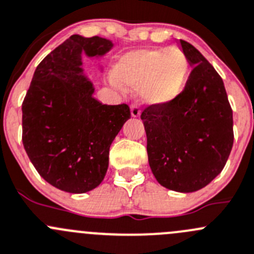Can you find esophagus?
<instances>
[{"label":"esophagus","instance_id":"1","mask_svg":"<svg viewBox=\"0 0 254 254\" xmlns=\"http://www.w3.org/2000/svg\"><path fill=\"white\" fill-rule=\"evenodd\" d=\"M130 110H131V117L134 118L140 117V114H141V109H140L139 104H136V103H132L131 107H130Z\"/></svg>","mask_w":254,"mask_h":254}]
</instances>
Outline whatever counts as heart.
<instances>
[{
	"label": "heart",
	"mask_w": 254,
	"mask_h": 254,
	"mask_svg": "<svg viewBox=\"0 0 254 254\" xmlns=\"http://www.w3.org/2000/svg\"><path fill=\"white\" fill-rule=\"evenodd\" d=\"M190 63L179 48H146L123 54L113 68L117 84L140 89L152 105H166L179 99L189 83Z\"/></svg>",
	"instance_id": "b5f03b06"
}]
</instances>
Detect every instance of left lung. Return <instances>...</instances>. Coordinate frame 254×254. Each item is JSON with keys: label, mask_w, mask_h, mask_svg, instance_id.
<instances>
[{"label": "left lung", "mask_w": 254, "mask_h": 254, "mask_svg": "<svg viewBox=\"0 0 254 254\" xmlns=\"http://www.w3.org/2000/svg\"><path fill=\"white\" fill-rule=\"evenodd\" d=\"M180 48L193 65L181 97L141 113L147 157L160 185L193 192L223 170L233 145L232 108L222 78L189 42Z\"/></svg>", "instance_id": "obj_1"}]
</instances>
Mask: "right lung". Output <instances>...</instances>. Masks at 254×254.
Segmentation results:
<instances>
[{
	"instance_id": "1",
	"label": "right lung",
	"mask_w": 254,
	"mask_h": 254,
	"mask_svg": "<svg viewBox=\"0 0 254 254\" xmlns=\"http://www.w3.org/2000/svg\"><path fill=\"white\" fill-rule=\"evenodd\" d=\"M112 47L98 36H70L39 63L22 103L24 150L38 174L65 192H87L103 181L110 145L131 117L127 104L94 99L80 68L82 52L102 56Z\"/></svg>"
}]
</instances>
